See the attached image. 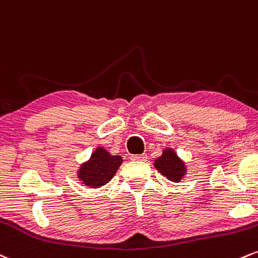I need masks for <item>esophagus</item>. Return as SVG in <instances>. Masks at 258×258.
Here are the masks:
<instances>
[{
    "instance_id": "1",
    "label": "esophagus",
    "mask_w": 258,
    "mask_h": 258,
    "mask_svg": "<svg viewBox=\"0 0 258 258\" xmlns=\"http://www.w3.org/2000/svg\"><path fill=\"white\" fill-rule=\"evenodd\" d=\"M130 159H132V160H139V162H144V160L147 159V154H145V153L133 154V156L130 157Z\"/></svg>"
}]
</instances>
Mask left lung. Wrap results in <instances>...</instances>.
<instances>
[{
	"label": "left lung",
	"mask_w": 258,
	"mask_h": 258,
	"mask_svg": "<svg viewBox=\"0 0 258 258\" xmlns=\"http://www.w3.org/2000/svg\"><path fill=\"white\" fill-rule=\"evenodd\" d=\"M153 165L171 182H180L187 174L186 163L170 147L163 150L162 156L154 160Z\"/></svg>",
	"instance_id": "obj_1"
}]
</instances>
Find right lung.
<instances>
[{"mask_svg": "<svg viewBox=\"0 0 258 258\" xmlns=\"http://www.w3.org/2000/svg\"><path fill=\"white\" fill-rule=\"evenodd\" d=\"M122 163L120 156H112L106 148L96 147L90 158L81 164L77 177L89 188H100L110 182Z\"/></svg>", "mask_w": 258, "mask_h": 258, "instance_id": "add662e5", "label": "right lung"}]
</instances>
